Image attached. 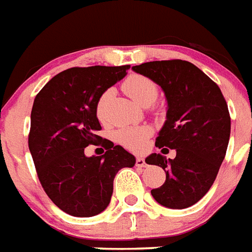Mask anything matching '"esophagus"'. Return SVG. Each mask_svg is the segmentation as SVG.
I'll use <instances>...</instances> for the list:
<instances>
[{
    "label": "esophagus",
    "mask_w": 252,
    "mask_h": 252,
    "mask_svg": "<svg viewBox=\"0 0 252 252\" xmlns=\"http://www.w3.org/2000/svg\"><path fill=\"white\" fill-rule=\"evenodd\" d=\"M136 165H137L138 167H145L146 163H145V159H144V157H137V159H136Z\"/></svg>",
    "instance_id": "34e87169"
}]
</instances>
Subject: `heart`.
Segmentation results:
<instances>
[{"mask_svg":"<svg viewBox=\"0 0 252 252\" xmlns=\"http://www.w3.org/2000/svg\"><path fill=\"white\" fill-rule=\"evenodd\" d=\"M123 89L128 96L133 99L134 102L142 106L145 103H153L158 95V87L153 81L148 77L132 74L123 84ZM111 96V90H106L100 95L96 103V116L100 122H104L106 119V108ZM152 133L149 126H124L116 130L115 138L120 142L123 146H126L130 150L144 149L148 137Z\"/></svg>","mask_w":252,"mask_h":252,"instance_id":"1","label":"heart"}]
</instances>
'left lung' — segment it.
Instances as JSON below:
<instances>
[{"instance_id": "obj_1", "label": "left lung", "mask_w": 252, "mask_h": 252, "mask_svg": "<svg viewBox=\"0 0 252 252\" xmlns=\"http://www.w3.org/2000/svg\"><path fill=\"white\" fill-rule=\"evenodd\" d=\"M161 86L167 108L156 146L175 149L174 159L153 153L148 165L165 170L166 180L152 189L158 204L184 209L203 197L219 174L230 137V115L220 87L191 63L150 61L132 66Z\"/></svg>"}]
</instances>
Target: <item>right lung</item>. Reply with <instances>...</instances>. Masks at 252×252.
Segmentation results:
<instances>
[{"instance_id":"obj_1","label":"right lung","mask_w":252,"mask_h":252,"mask_svg":"<svg viewBox=\"0 0 252 252\" xmlns=\"http://www.w3.org/2000/svg\"><path fill=\"white\" fill-rule=\"evenodd\" d=\"M129 65L72 68L55 76L33 100L30 153L48 197L74 217L102 213L111 201L114 179L136 158L110 140L102 157H87L85 148L102 137L96 118L100 95L126 76Z\"/></svg>"}]
</instances>
